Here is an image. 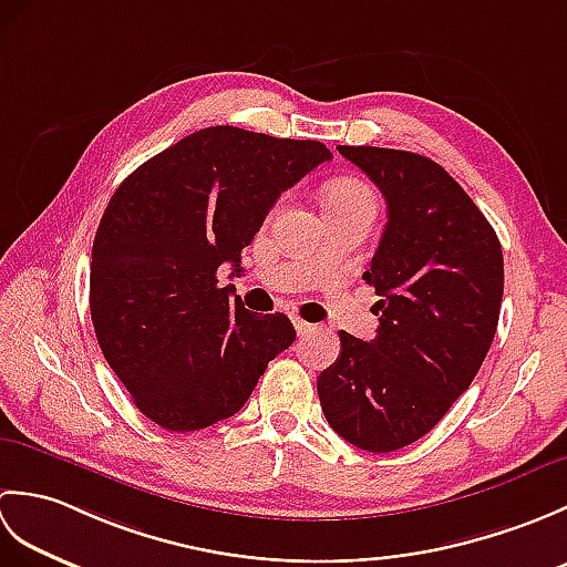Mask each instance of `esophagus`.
I'll list each match as a JSON object with an SVG mask.
<instances>
[{
  "mask_svg": "<svg viewBox=\"0 0 567 567\" xmlns=\"http://www.w3.org/2000/svg\"><path fill=\"white\" fill-rule=\"evenodd\" d=\"M292 323H295V329H297V333H299V336H305V333H309V331H315V323H309V321L299 319V317H295V319H292Z\"/></svg>",
  "mask_w": 567,
  "mask_h": 567,
  "instance_id": "obj_1",
  "label": "esophagus"
}]
</instances>
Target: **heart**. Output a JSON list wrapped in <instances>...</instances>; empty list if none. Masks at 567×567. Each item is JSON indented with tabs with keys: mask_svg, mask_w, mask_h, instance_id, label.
I'll use <instances>...</instances> for the list:
<instances>
[{
	"mask_svg": "<svg viewBox=\"0 0 567 567\" xmlns=\"http://www.w3.org/2000/svg\"><path fill=\"white\" fill-rule=\"evenodd\" d=\"M353 202H375V197H372V189L365 183H360V179H336L333 185H329L327 195H323V209Z\"/></svg>",
	"mask_w": 567,
	"mask_h": 567,
	"instance_id": "1",
	"label": "heart"
}]
</instances>
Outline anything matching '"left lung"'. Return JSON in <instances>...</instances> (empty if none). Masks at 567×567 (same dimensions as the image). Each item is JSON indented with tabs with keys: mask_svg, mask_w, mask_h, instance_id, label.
Returning a JSON list of instances; mask_svg holds the SVG:
<instances>
[{
	"mask_svg": "<svg viewBox=\"0 0 567 567\" xmlns=\"http://www.w3.org/2000/svg\"><path fill=\"white\" fill-rule=\"evenodd\" d=\"M388 202L363 280L380 297L372 341L341 331V355L317 380L331 429L370 453L429 433L475 380L495 339L502 246L477 204L426 155L339 146Z\"/></svg>",
	"mask_w": 567,
	"mask_h": 567,
	"instance_id": "1",
	"label": "left lung"
}]
</instances>
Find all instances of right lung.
<instances>
[{"mask_svg":"<svg viewBox=\"0 0 567 567\" xmlns=\"http://www.w3.org/2000/svg\"><path fill=\"white\" fill-rule=\"evenodd\" d=\"M323 161L331 151L319 141L209 126L136 167L106 204L90 265L94 333L158 426L234 416L292 346L290 319L248 311L216 272L240 268L277 197Z\"/></svg>","mask_w":567,"mask_h":567,"instance_id":"right-lung-1","label":"right lung"}]
</instances>
